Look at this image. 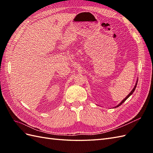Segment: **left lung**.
Instances as JSON below:
<instances>
[{"label":"left lung","instance_id":"1","mask_svg":"<svg viewBox=\"0 0 153 153\" xmlns=\"http://www.w3.org/2000/svg\"><path fill=\"white\" fill-rule=\"evenodd\" d=\"M137 81H138V80H137ZM137 83H136V84H135V87H134V89H133V90L131 91L130 93H129V95H128V96H127V97H126V98H125L124 99H123V100H122V101L121 102H120V103L119 104V105H118V106H117L116 107H118V106H120V105H122V103H123V102H124L126 101V100L127 99H128V98H129V96H130L131 95H132V94H133V93H134V91H135V88H136V87H137Z\"/></svg>","mask_w":153,"mask_h":153}]
</instances>
